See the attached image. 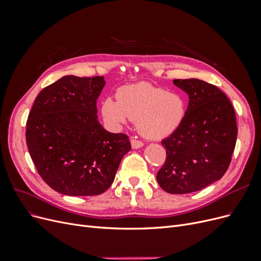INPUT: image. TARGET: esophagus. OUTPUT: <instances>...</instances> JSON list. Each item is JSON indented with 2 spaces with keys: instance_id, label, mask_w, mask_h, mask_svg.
<instances>
[{
  "instance_id": "obj_1",
  "label": "esophagus",
  "mask_w": 261,
  "mask_h": 261,
  "mask_svg": "<svg viewBox=\"0 0 261 261\" xmlns=\"http://www.w3.org/2000/svg\"><path fill=\"white\" fill-rule=\"evenodd\" d=\"M130 144H132V147H133L134 149H138V148H141V147L144 146V143H143V141L137 140V139H132Z\"/></svg>"
}]
</instances>
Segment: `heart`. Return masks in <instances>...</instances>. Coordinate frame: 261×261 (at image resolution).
<instances>
[{"label": "heart", "mask_w": 261, "mask_h": 261, "mask_svg": "<svg viewBox=\"0 0 261 261\" xmlns=\"http://www.w3.org/2000/svg\"><path fill=\"white\" fill-rule=\"evenodd\" d=\"M117 101L107 98L101 112L113 126H123L128 118L136 121L140 134L149 139L167 137L183 123L186 114L184 98L149 83L124 86L118 89Z\"/></svg>", "instance_id": "b5f03b06"}]
</instances>
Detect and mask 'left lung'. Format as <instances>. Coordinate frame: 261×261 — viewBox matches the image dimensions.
<instances>
[{
    "instance_id": "1",
    "label": "left lung",
    "mask_w": 261,
    "mask_h": 261,
    "mask_svg": "<svg viewBox=\"0 0 261 261\" xmlns=\"http://www.w3.org/2000/svg\"><path fill=\"white\" fill-rule=\"evenodd\" d=\"M188 94L183 123L162 140L167 159L156 174L170 194H189L224 175L234 151L238 125L231 101L217 86L197 78L173 81Z\"/></svg>"
}]
</instances>
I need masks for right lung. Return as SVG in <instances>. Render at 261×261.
<instances>
[{"label": "right lung", "mask_w": 261, "mask_h": 261, "mask_svg": "<svg viewBox=\"0 0 261 261\" xmlns=\"http://www.w3.org/2000/svg\"><path fill=\"white\" fill-rule=\"evenodd\" d=\"M103 76L67 75L43 88L28 116L26 141L42 179L68 196H96L113 183L128 136L98 121L97 99Z\"/></svg>", "instance_id": "add662e5"}]
</instances>
